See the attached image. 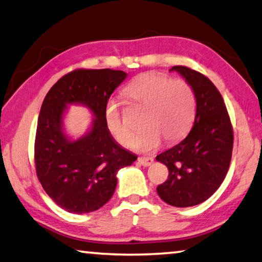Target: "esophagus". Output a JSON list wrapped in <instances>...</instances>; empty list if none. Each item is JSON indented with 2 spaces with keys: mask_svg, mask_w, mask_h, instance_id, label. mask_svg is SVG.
Returning <instances> with one entry per match:
<instances>
[{
  "mask_svg": "<svg viewBox=\"0 0 262 262\" xmlns=\"http://www.w3.org/2000/svg\"><path fill=\"white\" fill-rule=\"evenodd\" d=\"M139 163L141 166H143V167H148V166H150V165H153V162H154V159L153 158H139Z\"/></svg>",
  "mask_w": 262,
  "mask_h": 262,
  "instance_id": "1",
  "label": "esophagus"
}]
</instances>
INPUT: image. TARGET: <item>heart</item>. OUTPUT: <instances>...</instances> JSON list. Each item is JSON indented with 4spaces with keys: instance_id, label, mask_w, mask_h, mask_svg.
<instances>
[{
    "instance_id": "1",
    "label": "heart",
    "mask_w": 262,
    "mask_h": 262,
    "mask_svg": "<svg viewBox=\"0 0 262 262\" xmlns=\"http://www.w3.org/2000/svg\"><path fill=\"white\" fill-rule=\"evenodd\" d=\"M124 93L147 108L142 120V127L146 129L135 139V149L144 153L154 150L162 139L167 143L179 141L192 126L195 95L188 82L171 80L159 73H144L132 80ZM103 118L106 128L116 141L121 144L132 142L134 134L115 99L107 101Z\"/></svg>"
}]
</instances>
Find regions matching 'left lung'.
Here are the masks:
<instances>
[{
  "mask_svg": "<svg viewBox=\"0 0 262 262\" xmlns=\"http://www.w3.org/2000/svg\"><path fill=\"white\" fill-rule=\"evenodd\" d=\"M192 87L196 114L194 124L182 141L156 156L169 170L168 179L156 192L166 204L192 207L216 192L225 180L233 150V128L220 92L201 73L175 66Z\"/></svg>",
  "mask_w": 262,
  "mask_h": 262,
  "instance_id": "left-lung-1",
  "label": "left lung"
}]
</instances>
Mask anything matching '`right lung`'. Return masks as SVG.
<instances>
[{
    "label": "right lung",
    "mask_w": 262,
    "mask_h": 262,
    "mask_svg": "<svg viewBox=\"0 0 262 262\" xmlns=\"http://www.w3.org/2000/svg\"><path fill=\"white\" fill-rule=\"evenodd\" d=\"M126 77L122 70L77 69L62 76L45 97L35 138L36 174L46 193L69 213H91L107 204L118 171L138 159L115 141L103 118L107 101ZM70 104L87 106L94 116L79 139L64 130Z\"/></svg>",
    "instance_id": "add662e5"
}]
</instances>
